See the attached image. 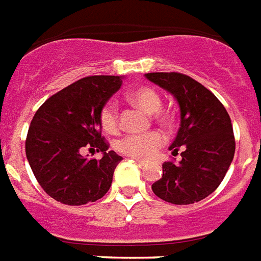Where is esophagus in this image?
Returning <instances> with one entry per match:
<instances>
[{
  "mask_svg": "<svg viewBox=\"0 0 261 261\" xmlns=\"http://www.w3.org/2000/svg\"><path fill=\"white\" fill-rule=\"evenodd\" d=\"M134 162L137 163L138 166H141V167L146 166V162H144V160H139V159H134Z\"/></svg>",
  "mask_w": 261,
  "mask_h": 261,
  "instance_id": "obj_1",
  "label": "esophagus"
}]
</instances>
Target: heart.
<instances>
[{
  "instance_id": "obj_1",
  "label": "heart",
  "mask_w": 261,
  "mask_h": 261,
  "mask_svg": "<svg viewBox=\"0 0 261 261\" xmlns=\"http://www.w3.org/2000/svg\"><path fill=\"white\" fill-rule=\"evenodd\" d=\"M127 99L131 104L137 105L145 112L153 113L154 117L160 122H167L168 115L160 112L163 99L154 89L148 86H141L133 89L127 93ZM99 122L107 133H115L119 127V117H117L116 104L109 101L102 107L99 113ZM164 142V135L159 131H150L148 134H128L119 139L116 148L119 152L124 153L127 156L146 159L152 154L157 148H160Z\"/></svg>"
}]
</instances>
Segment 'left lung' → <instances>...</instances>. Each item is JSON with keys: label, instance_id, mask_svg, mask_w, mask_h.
<instances>
[{"label": "left lung", "instance_id": "left-lung-1", "mask_svg": "<svg viewBox=\"0 0 261 261\" xmlns=\"http://www.w3.org/2000/svg\"><path fill=\"white\" fill-rule=\"evenodd\" d=\"M145 76L168 91L180 111V127L170 150L172 154L180 150L182 160L163 164L162 178L152 185L153 193L176 205L201 201L222 184L234 159L230 116L214 93L188 75L150 72Z\"/></svg>", "mask_w": 261, "mask_h": 261}]
</instances>
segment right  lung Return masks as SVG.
<instances>
[{"label":"right lung","instance_id":"add662e5","mask_svg":"<svg viewBox=\"0 0 261 261\" xmlns=\"http://www.w3.org/2000/svg\"><path fill=\"white\" fill-rule=\"evenodd\" d=\"M122 83L123 76L83 77L47 98L34 115L25 154L38 184L56 201L83 205L111 188L123 157L108 150L99 113ZM85 148L102 151L101 160L82 156Z\"/></svg>","mask_w":261,"mask_h":261}]
</instances>
